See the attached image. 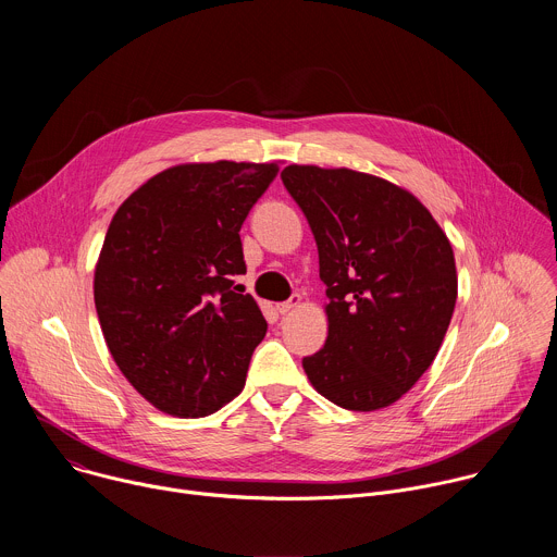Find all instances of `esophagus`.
Listing matches in <instances>:
<instances>
[{"mask_svg":"<svg viewBox=\"0 0 557 557\" xmlns=\"http://www.w3.org/2000/svg\"><path fill=\"white\" fill-rule=\"evenodd\" d=\"M299 304H301V297H299V295H293L290 299L277 304V312H280V314H286V312H290V310H293L295 306H299Z\"/></svg>","mask_w":557,"mask_h":557,"instance_id":"34e87169","label":"esophagus"}]
</instances>
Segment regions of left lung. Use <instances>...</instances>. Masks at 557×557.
I'll use <instances>...</instances> for the list:
<instances>
[{
    "instance_id": "left-lung-1",
    "label": "left lung",
    "mask_w": 557,
    "mask_h": 557,
    "mask_svg": "<svg viewBox=\"0 0 557 557\" xmlns=\"http://www.w3.org/2000/svg\"><path fill=\"white\" fill-rule=\"evenodd\" d=\"M282 183L310 224L329 297V339L301 359L310 383L352 412L399 401L451 322L447 235L412 194L370 174L288 165Z\"/></svg>"
}]
</instances>
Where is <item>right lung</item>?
Returning a JSON list of instances; mask_svg holds the SVG:
<instances>
[{
    "label": "right lung",
    "instance_id": "add662e5",
    "mask_svg": "<svg viewBox=\"0 0 557 557\" xmlns=\"http://www.w3.org/2000/svg\"><path fill=\"white\" fill-rule=\"evenodd\" d=\"M277 172L178 165L114 213L95 271L97 314L119 370L153 408L196 419L243 392L267 322L231 277L247 273L240 228Z\"/></svg>",
    "mask_w": 557,
    "mask_h": 557
}]
</instances>
